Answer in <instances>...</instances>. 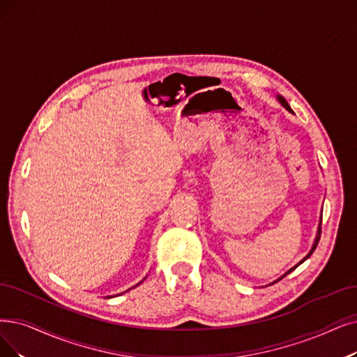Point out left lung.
<instances>
[{"mask_svg":"<svg viewBox=\"0 0 357 357\" xmlns=\"http://www.w3.org/2000/svg\"><path fill=\"white\" fill-rule=\"evenodd\" d=\"M277 98H278V101H280V102H281V105H282V107H284V108H286V109H287V111H290V112H293V109H291V108H290V105H289V104H287V101H286V99H284V98H282V96H277ZM319 238H321V222H319V227H318V233H317V237H315V241H313V246H312V249H310V252H309V253H307V255H306V256H305V258H303V259H302V261H301V262H298V264H297V265H296V266H293V268H291V269H290V271H287V273H286V274H284V275H282V277H281V278H284V277H286V275H287V274H289V273H291V271H293V269H296V268H297V266H298V265H301V264H303V262H305V261H306V259H307V258H309V256H310V255H312V253H313V250H315V249H317V246H318V241H319ZM281 278H280V280H281ZM277 281H278V280H277Z\"/></svg>","mask_w":357,"mask_h":357,"instance_id":"1","label":"left lung"}]
</instances>
